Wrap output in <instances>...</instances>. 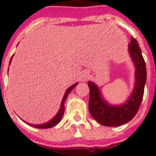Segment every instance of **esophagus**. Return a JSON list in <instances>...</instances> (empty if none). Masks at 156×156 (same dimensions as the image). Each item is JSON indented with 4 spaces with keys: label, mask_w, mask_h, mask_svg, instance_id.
I'll return each mask as SVG.
<instances>
[{
    "label": "esophagus",
    "mask_w": 156,
    "mask_h": 156,
    "mask_svg": "<svg viewBox=\"0 0 156 156\" xmlns=\"http://www.w3.org/2000/svg\"><path fill=\"white\" fill-rule=\"evenodd\" d=\"M88 78V75L87 74V73H85V74H83V80H87Z\"/></svg>",
    "instance_id": "1"
}]
</instances>
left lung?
<instances>
[{
  "instance_id": "obj_1",
  "label": "left lung",
  "mask_w": 156,
  "mask_h": 156,
  "mask_svg": "<svg viewBox=\"0 0 156 156\" xmlns=\"http://www.w3.org/2000/svg\"><path fill=\"white\" fill-rule=\"evenodd\" d=\"M129 52L135 67V83L133 91L126 102L112 105L104 100L101 90L95 83H87L90 89L89 111L99 123L104 126H120L131 121L138 112L143 100L147 81V69L138 41L131 36Z\"/></svg>"
}]
</instances>
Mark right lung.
Returning a JSON list of instances; mask_svg holds the SVG:
<instances>
[{
    "instance_id": "obj_1",
    "label": "right lung",
    "mask_w": 156,
    "mask_h": 156,
    "mask_svg": "<svg viewBox=\"0 0 156 156\" xmlns=\"http://www.w3.org/2000/svg\"><path fill=\"white\" fill-rule=\"evenodd\" d=\"M11 61H12V57H11L10 61H9V65L11 63ZM8 71H9V69H8ZM78 85V83H74L73 85H72L71 87L66 90V93H65V95L63 96V99H62V101H61V107H60V109H59L58 112L56 114V116H54L53 118L51 119L49 121H48L46 123H44V124H40V125H34V124H29L27 122H26L27 124H28L29 126H33V127H35V128H38V129H48V128H52L53 126H55L56 125L59 123V121H61V118H62V116H63V114H64V112H65V102H66V100L68 95L70 93V91L73 90V88L75 87L76 86Z\"/></svg>"
}]
</instances>
